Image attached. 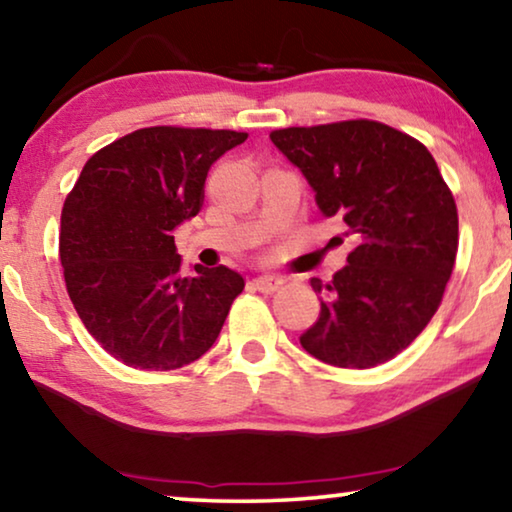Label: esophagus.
<instances>
[{"label": "esophagus", "instance_id": "obj_1", "mask_svg": "<svg viewBox=\"0 0 512 512\" xmlns=\"http://www.w3.org/2000/svg\"><path fill=\"white\" fill-rule=\"evenodd\" d=\"M255 289H259L262 294H273L278 292V289L282 287V278H276V276H259L253 280Z\"/></svg>", "mask_w": 512, "mask_h": 512}]
</instances>
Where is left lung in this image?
Wrapping results in <instances>:
<instances>
[{
  "label": "left lung",
  "mask_w": 512,
  "mask_h": 512,
  "mask_svg": "<svg viewBox=\"0 0 512 512\" xmlns=\"http://www.w3.org/2000/svg\"><path fill=\"white\" fill-rule=\"evenodd\" d=\"M271 142L358 241L331 282L310 280L322 310L303 349L335 368L391 361L444 299L457 255L451 188L425 144L379 121L280 128Z\"/></svg>",
  "instance_id": "obj_1"
}]
</instances>
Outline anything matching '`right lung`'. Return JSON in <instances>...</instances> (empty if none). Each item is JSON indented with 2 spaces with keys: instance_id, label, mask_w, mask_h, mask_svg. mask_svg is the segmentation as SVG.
Returning <instances> with one entry per match:
<instances>
[{
  "instance_id": "obj_1",
  "label": "right lung",
  "mask_w": 512,
  "mask_h": 512,
  "mask_svg": "<svg viewBox=\"0 0 512 512\" xmlns=\"http://www.w3.org/2000/svg\"><path fill=\"white\" fill-rule=\"evenodd\" d=\"M248 133L140 128L96 151L61 209L73 308L128 368L167 372L207 354L246 282L227 266L181 276L174 227L197 216L209 167Z\"/></svg>"
}]
</instances>
